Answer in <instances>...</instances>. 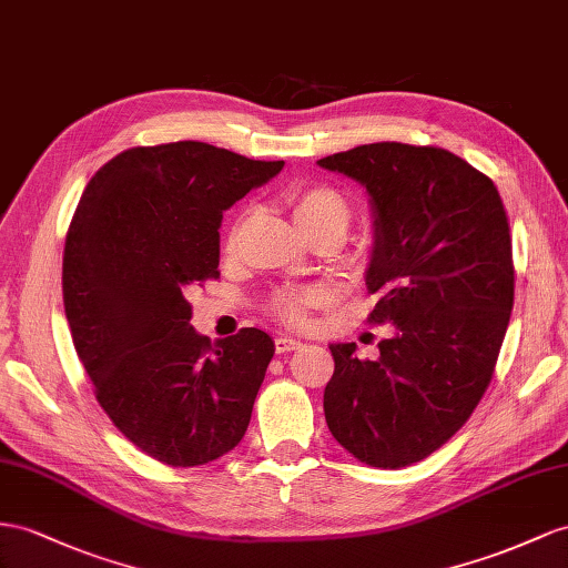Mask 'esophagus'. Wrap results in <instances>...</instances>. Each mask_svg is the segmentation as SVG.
<instances>
[{
  "label": "esophagus",
  "mask_w": 568,
  "mask_h": 568,
  "mask_svg": "<svg viewBox=\"0 0 568 568\" xmlns=\"http://www.w3.org/2000/svg\"><path fill=\"white\" fill-rule=\"evenodd\" d=\"M302 347V343L300 341H295V338H290V336H278L275 338V353H293V351H300Z\"/></svg>",
  "instance_id": "obj_1"
}]
</instances>
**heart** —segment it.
Listing matches in <instances>:
<instances>
[{
	"mask_svg": "<svg viewBox=\"0 0 568 568\" xmlns=\"http://www.w3.org/2000/svg\"><path fill=\"white\" fill-rule=\"evenodd\" d=\"M283 201L290 215H293V221L302 230V235L307 240L331 235L343 242V237L347 235V227L353 223L351 201H347L345 194L338 192L336 186L324 184V182L290 186ZM252 223H254V213L250 209H244L232 217L223 240L225 256H237L242 252L244 240L252 230ZM316 302H318V293H314V290H278V293L268 300L266 312L283 324L302 326L307 324V314Z\"/></svg>",
	"mask_w": 568,
	"mask_h": 568,
	"instance_id": "obj_1",
	"label": "heart"
}]
</instances>
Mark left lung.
Listing matches in <instances>:
<instances>
[{"instance_id": "8db88e82", "label": "left lung", "mask_w": 568, "mask_h": 568, "mask_svg": "<svg viewBox=\"0 0 568 568\" xmlns=\"http://www.w3.org/2000/svg\"><path fill=\"white\" fill-rule=\"evenodd\" d=\"M318 165L367 186L369 324H394L379 357L331 345V434L372 468H405L454 436L485 390L514 310L511 227L485 172L436 145L382 141Z\"/></svg>"}]
</instances>
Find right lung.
I'll return each instance as SVG.
<instances>
[{
	"instance_id": "1",
	"label": "right lung",
	"mask_w": 568,
	"mask_h": 568,
	"mask_svg": "<svg viewBox=\"0 0 568 568\" xmlns=\"http://www.w3.org/2000/svg\"><path fill=\"white\" fill-rule=\"evenodd\" d=\"M201 141L134 145L100 168L71 217L64 312L100 408L145 456L194 468L235 448L275 353L268 333L211 343L189 290L215 281L223 211L283 170Z\"/></svg>"
}]
</instances>
